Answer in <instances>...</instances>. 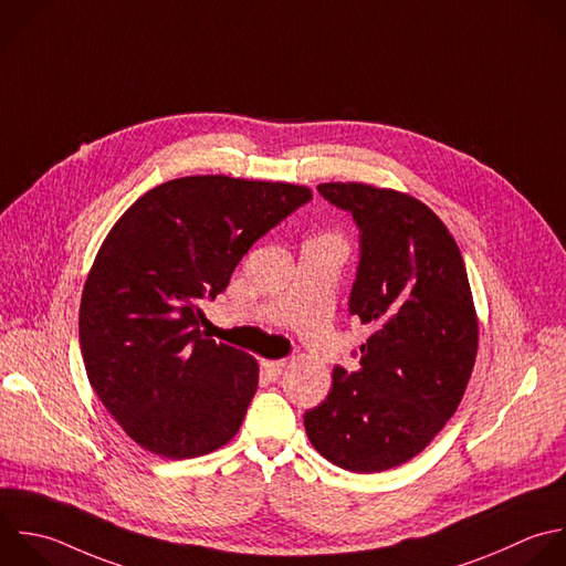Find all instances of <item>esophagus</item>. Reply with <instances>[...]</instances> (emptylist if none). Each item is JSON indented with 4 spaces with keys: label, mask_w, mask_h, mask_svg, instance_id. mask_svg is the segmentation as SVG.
Wrapping results in <instances>:
<instances>
[{
    "label": "esophagus",
    "mask_w": 566,
    "mask_h": 566,
    "mask_svg": "<svg viewBox=\"0 0 566 566\" xmlns=\"http://www.w3.org/2000/svg\"><path fill=\"white\" fill-rule=\"evenodd\" d=\"M261 367H263V371H265L268 376L276 378V376H281V374H283V369H285V360H261Z\"/></svg>",
    "instance_id": "esophagus-1"
}]
</instances>
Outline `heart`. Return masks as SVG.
I'll return each instance as SVG.
<instances>
[{
  "instance_id": "heart-1",
  "label": "heart",
  "mask_w": 566,
  "mask_h": 566,
  "mask_svg": "<svg viewBox=\"0 0 566 566\" xmlns=\"http://www.w3.org/2000/svg\"><path fill=\"white\" fill-rule=\"evenodd\" d=\"M318 241H329V243H338V241H336V239H332V237H321Z\"/></svg>"
}]
</instances>
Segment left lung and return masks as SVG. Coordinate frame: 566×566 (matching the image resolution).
Segmentation results:
<instances>
[{
  "label": "left lung",
  "instance_id": "left-lung-1",
  "mask_svg": "<svg viewBox=\"0 0 566 566\" xmlns=\"http://www.w3.org/2000/svg\"><path fill=\"white\" fill-rule=\"evenodd\" d=\"M316 190L358 228L347 305L374 334L352 352L360 367L336 365L303 422L323 458L376 473L420 453L458 409L478 349L471 290L453 237L424 203L365 184Z\"/></svg>",
  "mask_w": 566,
  "mask_h": 566
}]
</instances>
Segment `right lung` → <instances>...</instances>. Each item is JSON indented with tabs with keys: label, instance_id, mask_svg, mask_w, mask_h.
<instances>
[{
	"label": "right lung",
	"instance_id": "obj_1",
	"mask_svg": "<svg viewBox=\"0 0 566 566\" xmlns=\"http://www.w3.org/2000/svg\"><path fill=\"white\" fill-rule=\"evenodd\" d=\"M307 201L303 186L184 177L146 192L115 223L82 294L80 343L95 394L137 444L181 460L234 438L259 365L208 338L199 305Z\"/></svg>",
	"mask_w": 566,
	"mask_h": 566
}]
</instances>
